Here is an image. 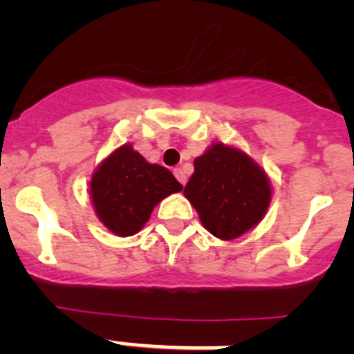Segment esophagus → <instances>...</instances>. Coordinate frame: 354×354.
I'll return each instance as SVG.
<instances>
[{
	"label": "esophagus",
	"mask_w": 354,
	"mask_h": 354,
	"mask_svg": "<svg viewBox=\"0 0 354 354\" xmlns=\"http://www.w3.org/2000/svg\"><path fill=\"white\" fill-rule=\"evenodd\" d=\"M174 175H175V177H177V180H179V183L183 184V186H186V180H187L186 179V174H184V171L180 170V168H175Z\"/></svg>",
	"instance_id": "1"
}]
</instances>
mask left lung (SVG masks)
I'll list each match as a JSON object with an SVG mask.
<instances>
[{"instance_id":"obj_1","label":"left lung","mask_w":354,"mask_h":354,"mask_svg":"<svg viewBox=\"0 0 354 354\" xmlns=\"http://www.w3.org/2000/svg\"><path fill=\"white\" fill-rule=\"evenodd\" d=\"M193 167L184 196L212 236L232 241L261 223L271 204V183L246 152L214 142Z\"/></svg>"}]
</instances>
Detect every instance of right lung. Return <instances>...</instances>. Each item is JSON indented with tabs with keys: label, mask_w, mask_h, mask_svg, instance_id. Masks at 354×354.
Wrapping results in <instances>:
<instances>
[{
	"label": "right lung",
	"mask_w": 354,
	"mask_h": 354,
	"mask_svg": "<svg viewBox=\"0 0 354 354\" xmlns=\"http://www.w3.org/2000/svg\"><path fill=\"white\" fill-rule=\"evenodd\" d=\"M183 184L170 170L152 165L131 143L115 149L90 179V198L97 218L115 236H134L162 198Z\"/></svg>",
	"instance_id": "add662e5"
}]
</instances>
